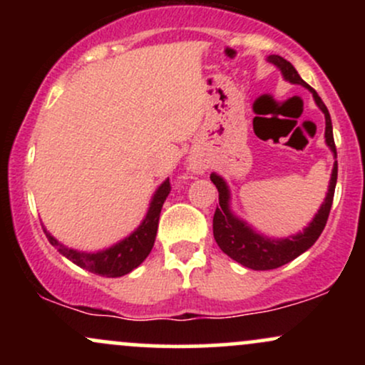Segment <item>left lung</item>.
<instances>
[{"label": "left lung", "mask_w": 365, "mask_h": 365, "mask_svg": "<svg viewBox=\"0 0 365 365\" xmlns=\"http://www.w3.org/2000/svg\"><path fill=\"white\" fill-rule=\"evenodd\" d=\"M267 61L273 63L282 70L284 81L292 83H300L305 89L312 92L314 101H316L319 110L324 113L326 118V144L331 149V153L336 158V145H334L333 139V125H331V116L326 104L322 103V99L317 96V92L309 86L307 82L302 81L299 72L293 68L290 61H287L284 58L278 56V54H271L267 58ZM336 178H338V163L334 161L333 171H331V180L328 187V194H326L324 202L321 204V209L317 211V215L314 216V220L309 223L307 228L302 233H297L293 237L287 238H267L264 235L255 233L245 221L238 220V217L230 211V190L228 185L220 175L212 173L211 182L215 183L217 188V194H220V206L216 207L215 217H212V233H215L216 244L220 245V249L223 250L226 255L233 259V261L240 262L242 266L250 267L255 271H267V269H276V267L283 266V264L293 261L295 257H299L300 254H304L305 250L311 249L316 244V240L324 230L326 221H328L331 204H333V195H334V187H336Z\"/></svg>", "instance_id": "left-lung-1"}]
</instances>
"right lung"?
Returning a JSON list of instances; mask_svg holds the SVG:
<instances>
[{"label":"right lung","instance_id":"1","mask_svg":"<svg viewBox=\"0 0 365 365\" xmlns=\"http://www.w3.org/2000/svg\"><path fill=\"white\" fill-rule=\"evenodd\" d=\"M171 190L170 180L166 178L165 182L159 185L156 194L153 195V200L149 204V211L145 215L144 221H142L139 228L128 235L127 238L115 244L110 249L99 250L96 254L81 252V250L68 249V247L61 245L56 238L51 237L44 230L46 237H48L49 244L56 247L58 252L70 259L73 264L83 267V269L91 271V273L106 276V278H118V276L128 274L130 271L135 269L140 266L142 261L150 254L154 247V240H156L158 233V223L159 215H161V207L165 204L166 197H168Z\"/></svg>","mask_w":365,"mask_h":365}]
</instances>
